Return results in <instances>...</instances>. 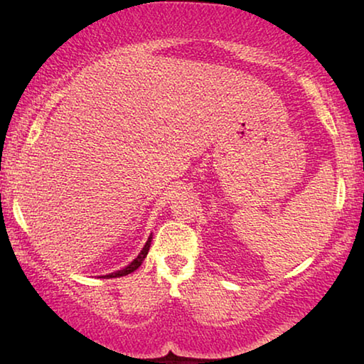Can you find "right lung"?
I'll return each instance as SVG.
<instances>
[{
	"label": "right lung",
	"mask_w": 364,
	"mask_h": 364,
	"mask_svg": "<svg viewBox=\"0 0 364 364\" xmlns=\"http://www.w3.org/2000/svg\"><path fill=\"white\" fill-rule=\"evenodd\" d=\"M151 240H152V236H149V238H147V241H146V245H144V247H143V251L139 252L138 255V257H136V259L131 262L129 266H126L124 269H121V271H117V272H112V274H107V276H103V277H121V276H128V274H131L133 271H136L138 269V267L143 264V261H144V257L147 256V251H149V246H151Z\"/></svg>",
	"instance_id": "right-lung-1"
}]
</instances>
